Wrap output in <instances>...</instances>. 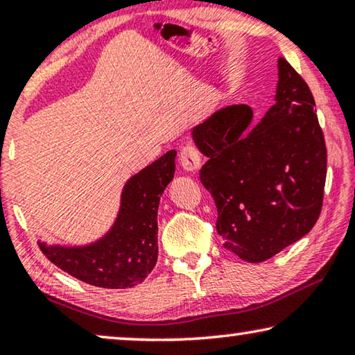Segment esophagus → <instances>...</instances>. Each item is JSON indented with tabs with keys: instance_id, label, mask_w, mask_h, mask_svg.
I'll return each mask as SVG.
<instances>
[{
	"instance_id": "obj_1",
	"label": "esophagus",
	"mask_w": 355,
	"mask_h": 355,
	"mask_svg": "<svg viewBox=\"0 0 355 355\" xmlns=\"http://www.w3.org/2000/svg\"><path fill=\"white\" fill-rule=\"evenodd\" d=\"M180 164L187 172H198L202 166V156L193 144H187L180 151Z\"/></svg>"
}]
</instances>
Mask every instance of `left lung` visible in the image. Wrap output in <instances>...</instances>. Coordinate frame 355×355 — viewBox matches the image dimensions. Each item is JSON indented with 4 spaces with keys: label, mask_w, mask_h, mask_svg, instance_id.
I'll list each match as a JSON object with an SVG mask.
<instances>
[{
    "label": "left lung",
    "mask_w": 355,
    "mask_h": 355,
    "mask_svg": "<svg viewBox=\"0 0 355 355\" xmlns=\"http://www.w3.org/2000/svg\"><path fill=\"white\" fill-rule=\"evenodd\" d=\"M304 78L278 59L275 104L254 128L252 111L234 104L193 128L207 157L199 177L217 206L223 246L263 262L311 232L320 216L327 146Z\"/></svg>",
    "instance_id": "left-lung-1"
}]
</instances>
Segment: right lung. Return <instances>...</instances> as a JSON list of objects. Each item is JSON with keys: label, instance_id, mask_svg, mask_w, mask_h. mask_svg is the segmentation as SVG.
Returning a JSON list of instances; mask_svg holds the SVG:
<instances>
[{"label": "right lung", "instance_id": "1", "mask_svg": "<svg viewBox=\"0 0 355 355\" xmlns=\"http://www.w3.org/2000/svg\"><path fill=\"white\" fill-rule=\"evenodd\" d=\"M172 149L133 175L123 187L112 228L87 246H58L38 241L48 261L80 282L98 288H132L157 262V209L175 172Z\"/></svg>", "mask_w": 355, "mask_h": 355}]
</instances>
